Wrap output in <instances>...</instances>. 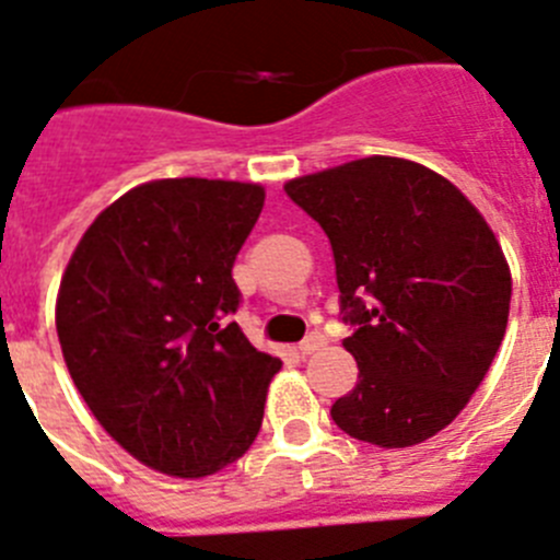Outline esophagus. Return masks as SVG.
I'll list each match as a JSON object with an SVG mask.
<instances>
[{
  "instance_id": "34e87169",
  "label": "esophagus",
  "mask_w": 560,
  "mask_h": 560,
  "mask_svg": "<svg viewBox=\"0 0 560 560\" xmlns=\"http://www.w3.org/2000/svg\"><path fill=\"white\" fill-rule=\"evenodd\" d=\"M325 343H327V338L322 336V332H311V336L302 338L300 341V355H314V352H319Z\"/></svg>"
}]
</instances>
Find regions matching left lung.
<instances>
[{
	"mask_svg": "<svg viewBox=\"0 0 560 560\" xmlns=\"http://www.w3.org/2000/svg\"><path fill=\"white\" fill-rule=\"evenodd\" d=\"M336 258L358 383L330 417L377 447L447 428L489 372L508 325L511 271L478 208L441 174L363 158L285 183Z\"/></svg>",
	"mask_w": 560,
	"mask_h": 560,
	"instance_id": "obj_1",
	"label": "left lung"
}]
</instances>
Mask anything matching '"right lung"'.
<instances>
[{"instance_id": "add662e5", "label": "right lung", "mask_w": 560, "mask_h": 560, "mask_svg": "<svg viewBox=\"0 0 560 560\" xmlns=\"http://www.w3.org/2000/svg\"><path fill=\"white\" fill-rule=\"evenodd\" d=\"M264 197L228 179L143 183L102 210L60 280L55 325L77 392L163 475L224 469L264 422L280 358L233 322V264Z\"/></svg>"}]
</instances>
